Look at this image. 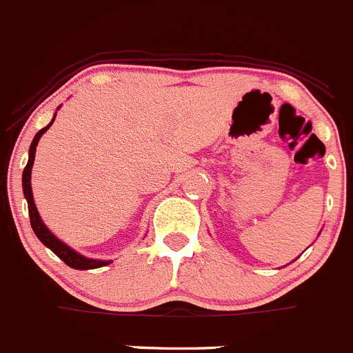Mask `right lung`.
<instances>
[{"instance_id": "1", "label": "right lung", "mask_w": 353, "mask_h": 353, "mask_svg": "<svg viewBox=\"0 0 353 353\" xmlns=\"http://www.w3.org/2000/svg\"><path fill=\"white\" fill-rule=\"evenodd\" d=\"M54 121V119H53ZM53 121L49 122L46 128H42L39 133L35 134V139H33L32 145H30V158L28 163L24 167L23 172V192L24 197L28 201V213H30V223H32L33 232L37 234V238L42 241V243L48 247V249L53 250L67 266L76 270H92V268H101V266L110 265V261H97V259H88V257H83L81 254H78L76 250H72L70 247H67L63 241H60L53 232L49 231L48 228L44 225L42 219L39 216V211L35 208V202H33V194H32V167H33V159H35V151H37V143L41 140L42 134L49 130V125L53 124Z\"/></svg>"}]
</instances>
